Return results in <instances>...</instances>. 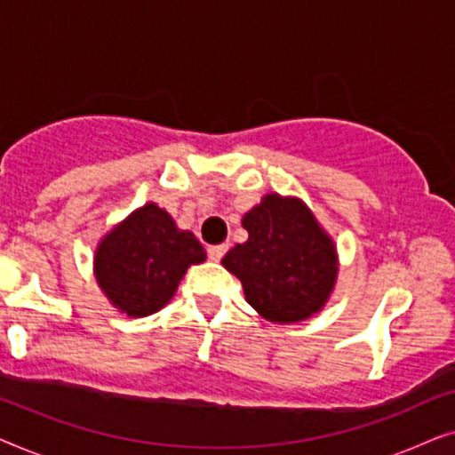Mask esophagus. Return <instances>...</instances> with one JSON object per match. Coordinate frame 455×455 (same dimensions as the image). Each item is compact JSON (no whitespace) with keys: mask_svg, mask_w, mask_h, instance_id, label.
Masks as SVG:
<instances>
[{"mask_svg":"<svg viewBox=\"0 0 455 455\" xmlns=\"http://www.w3.org/2000/svg\"><path fill=\"white\" fill-rule=\"evenodd\" d=\"M228 252V244H215V246H209L207 248V254H209V259L211 260H221L223 259V254Z\"/></svg>","mask_w":455,"mask_h":455,"instance_id":"34e87169","label":"esophagus"}]
</instances>
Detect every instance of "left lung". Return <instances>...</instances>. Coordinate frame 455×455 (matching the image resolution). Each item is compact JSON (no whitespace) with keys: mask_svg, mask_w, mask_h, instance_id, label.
<instances>
[{"mask_svg":"<svg viewBox=\"0 0 455 455\" xmlns=\"http://www.w3.org/2000/svg\"><path fill=\"white\" fill-rule=\"evenodd\" d=\"M248 232L223 257L242 282L246 302L273 323H296L321 310L338 275L329 235L298 198L267 195L242 220Z\"/></svg>","mask_w":455,"mask_h":455,"instance_id":"left-lung-1","label":"left lung"}]
</instances>
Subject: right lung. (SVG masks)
Wrapping results in <instances>:
<instances>
[{
	"label": "right lung",
	"mask_w": 455,
	"mask_h": 455,
	"mask_svg": "<svg viewBox=\"0 0 455 455\" xmlns=\"http://www.w3.org/2000/svg\"><path fill=\"white\" fill-rule=\"evenodd\" d=\"M203 260L204 248L195 234L178 229L164 209L148 203L105 235L95 275L114 307L147 316L164 308L186 269Z\"/></svg>",
	"instance_id": "obj_1"
}]
</instances>
